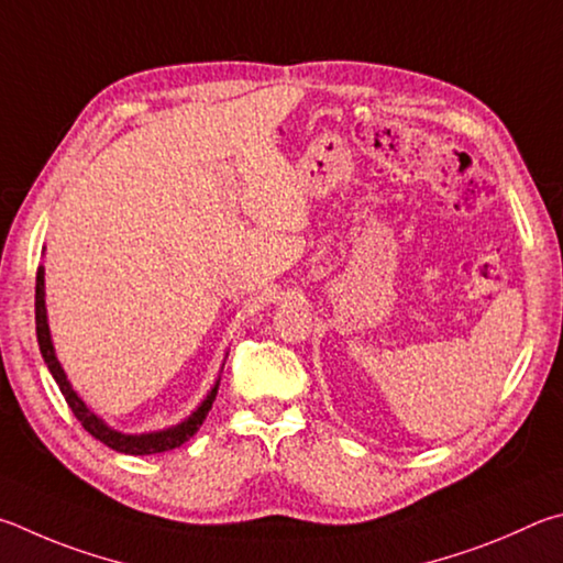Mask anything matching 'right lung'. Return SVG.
<instances>
[{
    "mask_svg": "<svg viewBox=\"0 0 563 563\" xmlns=\"http://www.w3.org/2000/svg\"><path fill=\"white\" fill-rule=\"evenodd\" d=\"M36 341H38V351H42L44 363L52 371V376L56 380L58 390H62V396L66 398L68 408L76 416V420L81 422L86 432H91L96 440H101L103 445H108L115 452H125V455H155V452H167V450H175L180 448L183 442L190 440L200 426L207 418V412H210L214 396H217V388H220V380L214 383V388L207 393V398L197 406V410L192 412L190 418H185L183 422H177V426L167 428V430H157V432H143V435H125V432H118L113 428H108L106 422L96 416V412L88 410L86 402L78 398V393L71 388V383H68L66 373L62 368V363H58L56 353H54V343H52V333H48V321H46V301H44V266H38L36 269Z\"/></svg>",
    "mask_w": 563,
    "mask_h": 563,
    "instance_id": "add662e5",
    "label": "right lung"
}]
</instances>
